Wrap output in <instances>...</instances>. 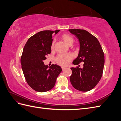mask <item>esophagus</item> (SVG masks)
Returning <instances> with one entry per match:
<instances>
[{
	"label": "esophagus",
	"mask_w": 121,
	"mask_h": 121,
	"mask_svg": "<svg viewBox=\"0 0 121 121\" xmlns=\"http://www.w3.org/2000/svg\"><path fill=\"white\" fill-rule=\"evenodd\" d=\"M61 69H63V70H64V69H65V67H61Z\"/></svg>",
	"instance_id": "obj_1"
}]
</instances>
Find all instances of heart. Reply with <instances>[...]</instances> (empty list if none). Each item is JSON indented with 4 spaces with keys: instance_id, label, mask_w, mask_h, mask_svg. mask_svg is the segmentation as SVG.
<instances>
[{
    "instance_id": "b5f03b06",
    "label": "heart",
    "mask_w": 121,
    "mask_h": 121,
    "mask_svg": "<svg viewBox=\"0 0 121 121\" xmlns=\"http://www.w3.org/2000/svg\"><path fill=\"white\" fill-rule=\"evenodd\" d=\"M61 39L63 40V41L68 44V45H72L73 41H74V38L72 36L69 34H64L61 36ZM54 41L52 43V48H53L54 47ZM72 58V55L71 54H60L58 55L56 58V61L57 63L60 64L63 66H66L67 65L69 62L70 61Z\"/></svg>"
}]
</instances>
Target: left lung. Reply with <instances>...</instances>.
<instances>
[{"label": "left lung", "instance_id": "obj_1", "mask_svg": "<svg viewBox=\"0 0 121 121\" xmlns=\"http://www.w3.org/2000/svg\"><path fill=\"white\" fill-rule=\"evenodd\" d=\"M77 38L80 44L78 57L74 65L83 62V68H71L69 77L72 86L77 90L86 92L95 87L101 78L104 65V56L97 39L90 33L81 29H69Z\"/></svg>", "mask_w": 121, "mask_h": 121}]
</instances>
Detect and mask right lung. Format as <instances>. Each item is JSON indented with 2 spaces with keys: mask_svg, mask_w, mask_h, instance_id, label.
I'll return each instance as SVG.
<instances>
[{
  "mask_svg": "<svg viewBox=\"0 0 121 121\" xmlns=\"http://www.w3.org/2000/svg\"><path fill=\"white\" fill-rule=\"evenodd\" d=\"M59 31H40L31 36L24 47L21 58L23 74L28 85L37 92H46L53 88L62 71L59 65H52L48 67L43 62L51 52L52 34Z\"/></svg>",
  "mask_w": 121,
  "mask_h": 121,
  "instance_id": "1",
  "label": "right lung"
}]
</instances>
